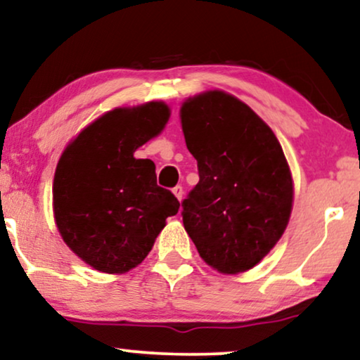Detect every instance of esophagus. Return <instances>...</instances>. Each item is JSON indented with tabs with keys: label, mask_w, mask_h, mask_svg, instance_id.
Here are the masks:
<instances>
[{
	"label": "esophagus",
	"mask_w": 360,
	"mask_h": 360,
	"mask_svg": "<svg viewBox=\"0 0 360 360\" xmlns=\"http://www.w3.org/2000/svg\"><path fill=\"white\" fill-rule=\"evenodd\" d=\"M174 195H175V197H176V198H179V200H180V202H181V198H184V188H181V186H180V185H176V186H175V188H174Z\"/></svg>",
	"instance_id": "34e87169"
}]
</instances>
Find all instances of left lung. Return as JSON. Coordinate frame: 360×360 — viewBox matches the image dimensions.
Here are the masks:
<instances>
[{"mask_svg": "<svg viewBox=\"0 0 360 360\" xmlns=\"http://www.w3.org/2000/svg\"><path fill=\"white\" fill-rule=\"evenodd\" d=\"M180 117L200 176L181 202L185 230L217 271H248L291 217L292 179L281 143L245 102L223 91L188 97Z\"/></svg>", "mask_w": 360, "mask_h": 360, "instance_id": "8db88e82", "label": "left lung"}]
</instances>
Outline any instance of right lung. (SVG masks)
<instances>
[{"instance_id": "obj_1", "label": "right lung", "mask_w": 360, "mask_h": 360, "mask_svg": "<svg viewBox=\"0 0 360 360\" xmlns=\"http://www.w3.org/2000/svg\"><path fill=\"white\" fill-rule=\"evenodd\" d=\"M163 102L119 107L87 125L56 167L53 207L66 245L97 271L142 263L180 203L157 185L155 163L134 152L165 127Z\"/></svg>"}]
</instances>
